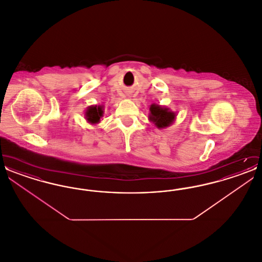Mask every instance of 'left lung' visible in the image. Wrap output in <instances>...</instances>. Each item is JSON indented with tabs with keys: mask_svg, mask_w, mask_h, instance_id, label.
<instances>
[{
	"mask_svg": "<svg viewBox=\"0 0 262 262\" xmlns=\"http://www.w3.org/2000/svg\"><path fill=\"white\" fill-rule=\"evenodd\" d=\"M149 120L158 128H165L174 123L176 113L170 111L169 108L160 105L152 104L149 108Z\"/></svg>",
	"mask_w": 262,
	"mask_h": 262,
	"instance_id": "left-lung-1",
	"label": "left lung"
}]
</instances>
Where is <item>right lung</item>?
I'll list each match as a JSON object with an SVG mask.
<instances>
[{
	"instance_id": "1",
	"label": "right lung",
	"mask_w": 262,
	"mask_h": 262,
	"mask_svg": "<svg viewBox=\"0 0 262 262\" xmlns=\"http://www.w3.org/2000/svg\"><path fill=\"white\" fill-rule=\"evenodd\" d=\"M103 107L102 106H89L85 112V119L88 120V123L95 125L99 123L100 119L103 117Z\"/></svg>"
}]
</instances>
